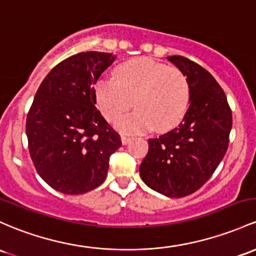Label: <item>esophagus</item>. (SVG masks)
I'll return each mask as SVG.
<instances>
[{
  "mask_svg": "<svg viewBox=\"0 0 256 256\" xmlns=\"http://www.w3.org/2000/svg\"><path fill=\"white\" fill-rule=\"evenodd\" d=\"M130 141H131V137L125 136V134H122V144H128V143Z\"/></svg>",
  "mask_w": 256,
  "mask_h": 256,
  "instance_id": "1",
  "label": "esophagus"
}]
</instances>
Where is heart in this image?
I'll use <instances>...</instances> for the list:
<instances>
[{
  "mask_svg": "<svg viewBox=\"0 0 256 256\" xmlns=\"http://www.w3.org/2000/svg\"><path fill=\"white\" fill-rule=\"evenodd\" d=\"M115 78H100L94 94L100 113L114 122L132 105L136 109L115 122L125 134H140L156 126L158 131L175 128L190 103L187 76L178 68L150 58L126 62L115 72Z\"/></svg>",
  "mask_w": 256,
  "mask_h": 256,
  "instance_id": "heart-1",
  "label": "heart"
}]
</instances>
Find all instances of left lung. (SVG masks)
<instances>
[{"label":"left lung","mask_w":256,"mask_h":256,"mask_svg":"<svg viewBox=\"0 0 256 256\" xmlns=\"http://www.w3.org/2000/svg\"><path fill=\"white\" fill-rule=\"evenodd\" d=\"M168 60L187 76L190 108L178 128L148 140L140 175L156 192L181 198L203 186L222 160L232 112L224 90L208 70L182 56H169Z\"/></svg>","instance_id":"left-lung-1"}]
</instances>
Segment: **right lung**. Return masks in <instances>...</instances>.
Wrapping results in <instances>:
<instances>
[{"label": "right lung", "instance_id": "right-lung-1", "mask_svg": "<svg viewBox=\"0 0 256 256\" xmlns=\"http://www.w3.org/2000/svg\"><path fill=\"white\" fill-rule=\"evenodd\" d=\"M115 56L81 52L44 78L26 118L29 152L48 186L82 194L104 182L109 158L122 146L119 134L96 108L94 85Z\"/></svg>", "mask_w": 256, "mask_h": 256}]
</instances>
